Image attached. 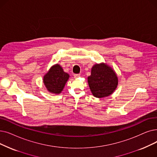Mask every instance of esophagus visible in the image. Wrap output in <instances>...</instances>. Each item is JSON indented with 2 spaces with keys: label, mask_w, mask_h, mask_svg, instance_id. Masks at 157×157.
I'll list each match as a JSON object with an SVG mask.
<instances>
[{
  "label": "esophagus",
  "mask_w": 157,
  "mask_h": 157,
  "mask_svg": "<svg viewBox=\"0 0 157 157\" xmlns=\"http://www.w3.org/2000/svg\"><path fill=\"white\" fill-rule=\"evenodd\" d=\"M79 76H80V74H74V78H79Z\"/></svg>",
  "instance_id": "esophagus-1"
}]
</instances>
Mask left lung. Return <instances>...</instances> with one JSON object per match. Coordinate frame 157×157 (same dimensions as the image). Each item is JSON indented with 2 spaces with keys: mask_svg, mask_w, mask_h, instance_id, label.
Listing matches in <instances>:
<instances>
[{
  "mask_svg": "<svg viewBox=\"0 0 157 157\" xmlns=\"http://www.w3.org/2000/svg\"><path fill=\"white\" fill-rule=\"evenodd\" d=\"M88 83L94 96L101 98L113 92L117 88L118 79L111 67L104 63L96 64L92 68Z\"/></svg>",
  "mask_w": 157,
  "mask_h": 157,
  "instance_id": "1",
  "label": "left lung"
}]
</instances>
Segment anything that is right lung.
Wrapping results in <instances>:
<instances>
[{
  "label": "right lung",
  "instance_id": "obj_1",
  "mask_svg": "<svg viewBox=\"0 0 157 157\" xmlns=\"http://www.w3.org/2000/svg\"><path fill=\"white\" fill-rule=\"evenodd\" d=\"M69 78V75L65 72L58 64L51 68L44 78V83L47 89L54 94H59Z\"/></svg>",
  "mask_w": 157,
  "mask_h": 157
}]
</instances>
